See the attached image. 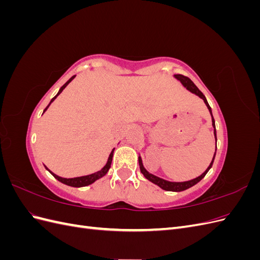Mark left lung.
Here are the masks:
<instances>
[{"instance_id":"obj_1","label":"left lung","mask_w":260,"mask_h":260,"mask_svg":"<svg viewBox=\"0 0 260 260\" xmlns=\"http://www.w3.org/2000/svg\"><path fill=\"white\" fill-rule=\"evenodd\" d=\"M175 77L177 78L178 80L181 81V83H182L187 90H190L192 93L196 94V95H199L201 99L204 100V102H205V104H206L207 108L209 109V112H210V114H211V108H210L209 104L207 103V100H206L205 95H204V94L199 90L198 86H196V85L193 83V81L190 79V78H187V77H185V76H183V75H175ZM211 117H212V115H211ZM212 127L215 128V119H214V117H212ZM214 133H215V138H216V140H217L216 128H215ZM215 155H216V153H215ZM214 159H215V156H214V158H212V160H211V162H210V165H209V167L206 169V171L204 172V174H202L200 177L195 178V179H193V180L186 181V182H169V181H166V180L160 179V178L156 177V176H154V175H152V174H149V172H147V171L145 170V168L143 167V164H142V160H141V157H139V165H140L141 172H142V174L144 175V177H145L147 180L151 181V182L157 184L159 187H161L162 190L174 191V192H180V191H184V190H186V188L195 185L196 183H199L200 181H201L204 177L206 176L208 170L211 168L212 162H214Z\"/></svg>"}]
</instances>
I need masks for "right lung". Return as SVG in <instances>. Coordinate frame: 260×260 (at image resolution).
Masks as SVG:
<instances>
[{
    "label": "right lung",
    "instance_id": "right-lung-1",
    "mask_svg": "<svg viewBox=\"0 0 260 260\" xmlns=\"http://www.w3.org/2000/svg\"><path fill=\"white\" fill-rule=\"evenodd\" d=\"M76 76H74V77H72L70 78V79L61 86L60 88V90L58 91V93H57V95L56 96H58V94H60L61 93V91L64 90L66 86L68 85V83L72 81L74 78H75ZM56 96L55 98H53L52 99V101H51V103L52 102L56 99ZM50 103V104H51ZM50 104L46 106V108L44 109V112L46 111V109L49 108V106H50ZM43 112V113H44ZM113 155H114V149L112 151V153H111V155H109V157H108V160H107V162H106V165L104 166V168L103 169H101L100 171H98V172H95V174H92V175H89V176H83V177H78V178H72V179H66V178H60V177H58V176H56V175H54L52 171H50L48 168V169L51 174L53 175V177L55 178V179H57L59 182H61V183H64V184H66V185H69V186H75V187H81V186H86V185H89V184H92L94 181H96L98 179H100V178H102L103 176H105L106 174H107V171L109 170V168H111V165H112V160H113Z\"/></svg>",
    "mask_w": 260,
    "mask_h": 260
}]
</instances>
